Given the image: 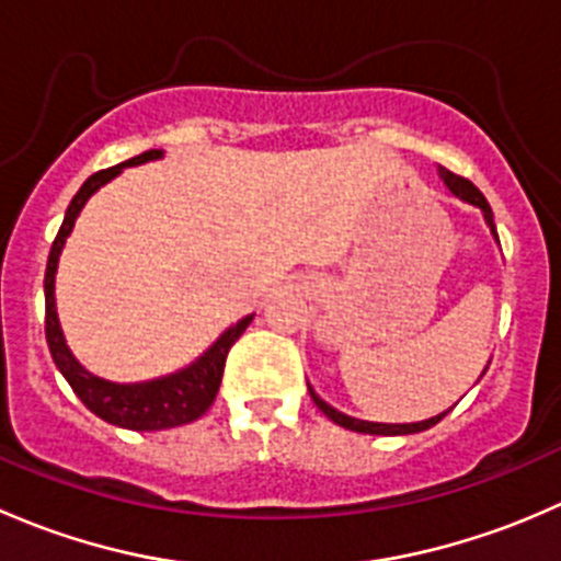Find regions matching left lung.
Returning a JSON list of instances; mask_svg holds the SVG:
<instances>
[{"mask_svg":"<svg viewBox=\"0 0 561 561\" xmlns=\"http://www.w3.org/2000/svg\"><path fill=\"white\" fill-rule=\"evenodd\" d=\"M439 175H443V181L448 184V190L454 192L456 197L472 203V206H478L480 211H483V217H485V222H489L491 233L496 236L494 214H491V206H489V201L483 197V192H480L478 186L472 184V181L463 179V175H458L454 171H448V168H439ZM309 393H312V401L317 404V410L322 412V415L331 417L336 426H344V428H350V432H360V434H382V437H393V434H417V432H426V428L437 426V423L443 421L445 415H448V412H443V415L428 417V421H421V423H369V421H358V417L342 415V412L333 410L331 404H325V401H322L312 388H309Z\"/></svg>","mask_w":561,"mask_h":561,"instance_id":"left-lung-1","label":"left lung"}]
</instances>
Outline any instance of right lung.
<instances>
[{
	"instance_id": "add662e5",
	"label": "right lung",
	"mask_w": 561,
	"mask_h": 561,
	"mask_svg": "<svg viewBox=\"0 0 561 561\" xmlns=\"http://www.w3.org/2000/svg\"><path fill=\"white\" fill-rule=\"evenodd\" d=\"M160 154V149L144 151V154L133 157V160L122 162V165L105 168V171L89 175V179L83 181L81 190L76 192V197L70 201V206H67L65 222H61L59 233H56L54 247H50L48 254V265H45V339H48V350L50 355H54V364L59 366V371L65 375V380L70 382V388L76 390L78 399H81L94 415L113 423V426L133 428V432H160V428L184 426V423L197 421V417L214 404V399H217V390L225 371V358H228L230 347H233L236 339H239L241 333L247 331L249 322H252V314H249L244 320L236 322L233 328H228V331L214 342V347L208 350L206 355H201L190 369L171 377H162V380L138 382V386H116V382H107L89 375V371L72 358L70 350H67L54 307V274L56 263H59V252L61 247H65V239L70 236L83 203H87L105 181H111L113 175L122 173V168L157 160Z\"/></svg>"
}]
</instances>
